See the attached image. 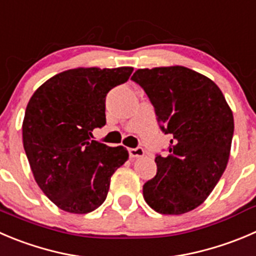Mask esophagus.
Returning <instances> with one entry per match:
<instances>
[{"label":"esophagus","mask_w":256,"mask_h":256,"mask_svg":"<svg viewBox=\"0 0 256 256\" xmlns=\"http://www.w3.org/2000/svg\"><path fill=\"white\" fill-rule=\"evenodd\" d=\"M130 158H140L144 156V150L142 147L130 148Z\"/></svg>","instance_id":"34e87169"}]
</instances>
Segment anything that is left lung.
<instances>
[{"label":"left lung","mask_w":256,"mask_h":256,"mask_svg":"<svg viewBox=\"0 0 256 256\" xmlns=\"http://www.w3.org/2000/svg\"><path fill=\"white\" fill-rule=\"evenodd\" d=\"M171 134L168 154H157V174L143 186L146 202L163 215H181L205 201L222 176L234 116L220 88L184 66L138 69L132 76Z\"/></svg>","instance_id":"8db88e82"}]
</instances>
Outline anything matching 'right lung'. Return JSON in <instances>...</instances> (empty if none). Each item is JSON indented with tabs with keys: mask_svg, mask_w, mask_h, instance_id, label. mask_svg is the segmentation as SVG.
<instances>
[{
	"mask_svg": "<svg viewBox=\"0 0 256 256\" xmlns=\"http://www.w3.org/2000/svg\"><path fill=\"white\" fill-rule=\"evenodd\" d=\"M133 68H76L54 75L26 106L22 142L44 194L62 210L88 214L106 201L110 177L130 154L93 140L106 126V96Z\"/></svg>",
	"mask_w": 256,
	"mask_h": 256,
	"instance_id": "add662e5",
	"label": "right lung"
}]
</instances>
